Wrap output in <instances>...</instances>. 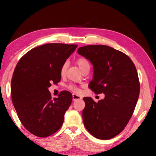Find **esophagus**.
<instances>
[{"label":"esophagus","instance_id":"34e87169","mask_svg":"<svg viewBox=\"0 0 156 156\" xmlns=\"http://www.w3.org/2000/svg\"><path fill=\"white\" fill-rule=\"evenodd\" d=\"M81 99H82V98H81V97H80L79 95L75 94H72V99H73V101H76V100Z\"/></svg>","mask_w":156,"mask_h":156}]
</instances>
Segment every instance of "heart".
Here are the masks:
<instances>
[{"label": "heart", "mask_w": 156, "mask_h": 156, "mask_svg": "<svg viewBox=\"0 0 156 156\" xmlns=\"http://www.w3.org/2000/svg\"><path fill=\"white\" fill-rule=\"evenodd\" d=\"M76 62L77 64L78 67H80L81 71H82V69H85L86 67H90V65H89V61L87 60L86 58H84V57H80V58H78L76 59ZM67 62H65L62 65V66L61 69H60V72L62 74L65 73L66 69H67ZM68 88H69L70 90L74 91V92H79V91H80V89H79L78 87H76L75 85L74 84H69V86H68Z\"/></svg>", "instance_id": "obj_1"}]
</instances>
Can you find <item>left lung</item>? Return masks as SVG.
Returning <instances> with one entry per match:
<instances>
[{
  "mask_svg": "<svg viewBox=\"0 0 156 156\" xmlns=\"http://www.w3.org/2000/svg\"><path fill=\"white\" fill-rule=\"evenodd\" d=\"M77 52L93 65L89 87L104 99L84 97L83 122L95 138L108 140L118 135L131 118L140 92L137 70L124 53L102 44L81 47Z\"/></svg>",
  "mask_w": 156,
  "mask_h": 156,
  "instance_id": "1",
  "label": "left lung"
}]
</instances>
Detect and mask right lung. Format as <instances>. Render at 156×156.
Wrapping results in <instances>:
<instances>
[{
    "instance_id": "right-lung-1",
    "label": "right lung",
    "mask_w": 156,
    "mask_h": 156,
    "mask_svg": "<svg viewBox=\"0 0 156 156\" xmlns=\"http://www.w3.org/2000/svg\"><path fill=\"white\" fill-rule=\"evenodd\" d=\"M77 44L48 43L36 47L21 57L11 81L13 106L25 129L37 137H48L60 129L72 94L62 91L51 97V83L60 82L62 66Z\"/></svg>"
}]
</instances>
